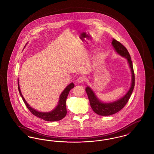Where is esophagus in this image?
<instances>
[{"label":"esophagus","instance_id":"esophagus-1","mask_svg":"<svg viewBox=\"0 0 154 154\" xmlns=\"http://www.w3.org/2000/svg\"><path fill=\"white\" fill-rule=\"evenodd\" d=\"M84 77H79V78L77 79V83H79V84H81V83H82V82H84Z\"/></svg>","mask_w":154,"mask_h":154}]
</instances>
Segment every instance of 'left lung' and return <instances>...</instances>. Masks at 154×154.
Masks as SVG:
<instances>
[{
	"label": "left lung",
	"instance_id": "left-lung-1",
	"mask_svg": "<svg viewBox=\"0 0 154 154\" xmlns=\"http://www.w3.org/2000/svg\"><path fill=\"white\" fill-rule=\"evenodd\" d=\"M111 45H112L115 51L117 54L126 59L132 74L131 84L128 91L123 97L111 102H103L97 97L95 92L92 90V88L89 86L86 87L85 91L87 94L89 103L92 110L97 114L102 116H111L117 113L121 109H122L128 102L134 87V74L131 58L129 52L128 51L127 49L122 44L114 38L112 39Z\"/></svg>",
	"mask_w": 154,
	"mask_h": 154
}]
</instances>
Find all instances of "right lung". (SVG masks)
Here are the masks:
<instances>
[{
	"mask_svg": "<svg viewBox=\"0 0 154 154\" xmlns=\"http://www.w3.org/2000/svg\"><path fill=\"white\" fill-rule=\"evenodd\" d=\"M74 87V84L73 82H71L66 87V88H65V89L62 91V92L60 95L59 98L58 103L54 109L49 112H42L32 108L31 106H30L29 104L26 102V101L25 100V98L23 97L21 93L20 87V84H19V80L18 79V87L19 93L21 96L22 97V99L25 103V105L26 106L27 108L32 113V114H33L36 117L44 119L45 121H50V122L58 121L61 120L66 116L67 114L66 106V99L69 95L70 91L72 89H73Z\"/></svg>",
	"mask_w": 154,
	"mask_h": 154,
	"instance_id": "add662e5",
	"label": "right lung"
}]
</instances>
